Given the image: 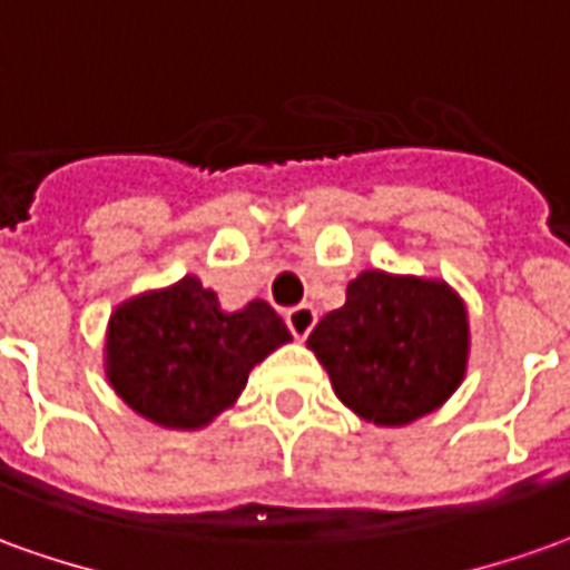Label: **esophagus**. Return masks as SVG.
<instances>
[{"mask_svg":"<svg viewBox=\"0 0 570 570\" xmlns=\"http://www.w3.org/2000/svg\"><path fill=\"white\" fill-rule=\"evenodd\" d=\"M286 327L293 331V336H308L312 334V327L317 324V312L315 305H308V302H302V305H293V308H286Z\"/></svg>","mask_w":570,"mask_h":570,"instance_id":"34e87169","label":"esophagus"}]
</instances>
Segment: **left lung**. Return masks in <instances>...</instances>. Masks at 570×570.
I'll return each instance as SVG.
<instances>
[{"mask_svg":"<svg viewBox=\"0 0 570 570\" xmlns=\"http://www.w3.org/2000/svg\"><path fill=\"white\" fill-rule=\"evenodd\" d=\"M308 350L355 415L402 428L436 412L468 367V312L443 281L362 271L346 305L317 321Z\"/></svg>","mask_w":570,"mask_h":570,"instance_id":"1","label":"left lung"}]
</instances>
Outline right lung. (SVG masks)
<instances>
[{"mask_svg": "<svg viewBox=\"0 0 570 570\" xmlns=\"http://www.w3.org/2000/svg\"><path fill=\"white\" fill-rule=\"evenodd\" d=\"M265 299L224 312L199 277L149 289L108 317L106 374L115 393L153 424L199 431L230 409L249 371L289 343Z\"/></svg>", "mask_w": 570, "mask_h": 570, "instance_id": "add662e5", "label": "right lung"}]
</instances>
